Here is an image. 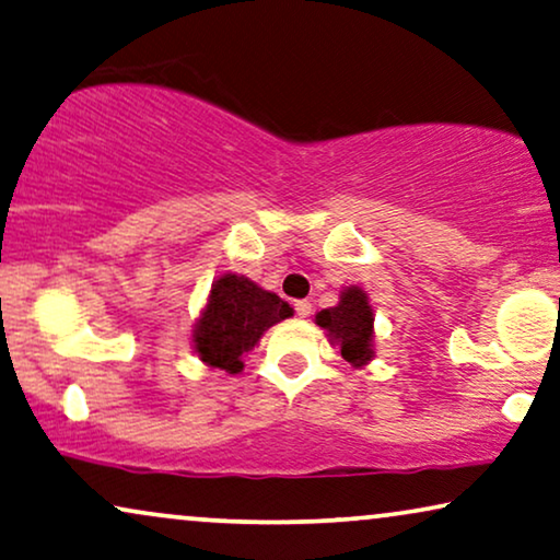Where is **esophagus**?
<instances>
[{
  "label": "esophagus",
  "mask_w": 560,
  "mask_h": 560,
  "mask_svg": "<svg viewBox=\"0 0 560 560\" xmlns=\"http://www.w3.org/2000/svg\"><path fill=\"white\" fill-rule=\"evenodd\" d=\"M294 310H296V315H300V317H310L312 315V304L307 300L294 302Z\"/></svg>",
  "instance_id": "obj_1"
}]
</instances>
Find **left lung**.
I'll return each instance as SVG.
<instances>
[{
    "label": "left lung",
    "mask_w": 560,
    "mask_h": 560,
    "mask_svg": "<svg viewBox=\"0 0 560 560\" xmlns=\"http://www.w3.org/2000/svg\"><path fill=\"white\" fill-rule=\"evenodd\" d=\"M315 323L340 348V355L350 366H366L374 358V310L361 287L342 289L340 302L330 310L317 312Z\"/></svg>",
    "instance_id": "8db88e82"
}]
</instances>
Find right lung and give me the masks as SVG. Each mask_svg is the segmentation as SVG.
<instances>
[{"instance_id":"add662e5","label":"right lung","mask_w":560,"mask_h":560,"mask_svg":"<svg viewBox=\"0 0 560 560\" xmlns=\"http://www.w3.org/2000/svg\"><path fill=\"white\" fill-rule=\"evenodd\" d=\"M294 310L248 276L222 273L212 284L202 317L194 323L191 342L210 369L241 374L243 353L258 346L268 327L292 317Z\"/></svg>"}]
</instances>
